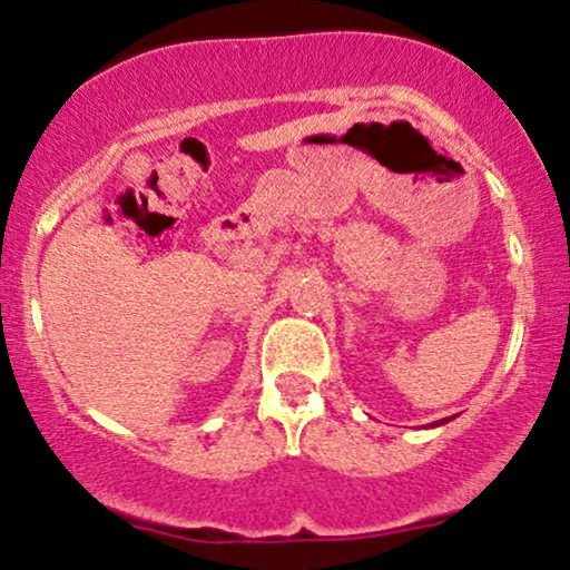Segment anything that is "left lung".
I'll use <instances>...</instances> for the list:
<instances>
[{
	"label": "left lung",
	"mask_w": 570,
	"mask_h": 570,
	"mask_svg": "<svg viewBox=\"0 0 570 570\" xmlns=\"http://www.w3.org/2000/svg\"><path fill=\"white\" fill-rule=\"evenodd\" d=\"M443 423H449V417H443V420H439V423H433V425H443Z\"/></svg>",
	"instance_id": "8db88e82"
}]
</instances>
